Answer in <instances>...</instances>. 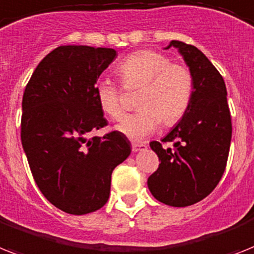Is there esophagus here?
Masks as SVG:
<instances>
[{"instance_id":"34e87169","label":"esophagus","mask_w":254,"mask_h":254,"mask_svg":"<svg viewBox=\"0 0 254 254\" xmlns=\"http://www.w3.org/2000/svg\"><path fill=\"white\" fill-rule=\"evenodd\" d=\"M146 148H147L146 143H133V145H131V150H133L134 152L142 151V150H146Z\"/></svg>"}]
</instances>
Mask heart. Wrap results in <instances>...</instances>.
Segmentation results:
<instances>
[{
	"label": "heart",
	"instance_id": "b5f03b06",
	"mask_svg": "<svg viewBox=\"0 0 254 254\" xmlns=\"http://www.w3.org/2000/svg\"><path fill=\"white\" fill-rule=\"evenodd\" d=\"M117 74L125 88H141L137 112L127 115L117 130L133 141H142L158 129L160 121L174 125L187 112L193 95L190 70L181 64H171L166 55L156 51H138L124 59ZM95 94L102 111L119 120L124 115L120 88L112 80L100 79Z\"/></svg>",
	"mask_w": 254,
	"mask_h": 254
}]
</instances>
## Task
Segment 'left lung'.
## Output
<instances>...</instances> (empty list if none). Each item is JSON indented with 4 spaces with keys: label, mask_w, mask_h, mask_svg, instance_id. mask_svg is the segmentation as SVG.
Segmentation results:
<instances>
[{
    "label": "left lung",
    "mask_w": 254,
    "mask_h": 254,
    "mask_svg": "<svg viewBox=\"0 0 254 254\" xmlns=\"http://www.w3.org/2000/svg\"><path fill=\"white\" fill-rule=\"evenodd\" d=\"M179 51L193 77L190 104L181 120L162 141L150 147L159 156V168L147 187L158 201L168 206L194 205L211 193L222 179L230 152L232 125L223 77L194 45L172 40L166 49Z\"/></svg>",
    "instance_id": "8db88e82"
}]
</instances>
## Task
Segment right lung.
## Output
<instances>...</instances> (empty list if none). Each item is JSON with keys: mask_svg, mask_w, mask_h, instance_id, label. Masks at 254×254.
I'll return each instance as SVG.
<instances>
[{"mask_svg": "<svg viewBox=\"0 0 254 254\" xmlns=\"http://www.w3.org/2000/svg\"><path fill=\"white\" fill-rule=\"evenodd\" d=\"M116 59L112 48L61 45L41 60L22 100L20 138L35 183L57 209L96 211L111 193V175L130 155L120 131L91 137L107 125L95 84Z\"/></svg>", "mask_w": 254, "mask_h": 254, "instance_id": "1", "label": "right lung"}]
</instances>
